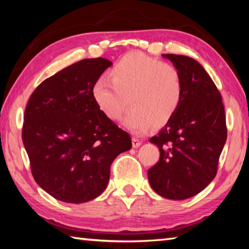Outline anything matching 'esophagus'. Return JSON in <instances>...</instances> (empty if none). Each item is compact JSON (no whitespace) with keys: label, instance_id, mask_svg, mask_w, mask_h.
<instances>
[{"label":"esophagus","instance_id":"obj_1","mask_svg":"<svg viewBox=\"0 0 249 249\" xmlns=\"http://www.w3.org/2000/svg\"><path fill=\"white\" fill-rule=\"evenodd\" d=\"M132 144H133V147L134 148H137V147H140L142 145V142L138 140V138H133L132 140Z\"/></svg>","mask_w":249,"mask_h":249}]
</instances>
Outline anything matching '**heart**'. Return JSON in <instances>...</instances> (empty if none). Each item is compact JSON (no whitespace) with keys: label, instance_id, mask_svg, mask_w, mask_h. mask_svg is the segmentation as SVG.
Listing matches in <instances>:
<instances>
[{"label":"heart","instance_id":"1","mask_svg":"<svg viewBox=\"0 0 249 249\" xmlns=\"http://www.w3.org/2000/svg\"><path fill=\"white\" fill-rule=\"evenodd\" d=\"M108 78L94 82L92 99L107 120L117 122L123 116L128 98L130 109L124 124L134 134H144L153 125H166L182 101L180 71L142 53L122 57L108 71Z\"/></svg>","mask_w":249,"mask_h":249}]
</instances>
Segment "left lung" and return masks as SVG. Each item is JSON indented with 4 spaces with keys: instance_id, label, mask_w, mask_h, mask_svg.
Listing matches in <instances>:
<instances>
[{
    "instance_id": "left-lung-1",
    "label": "left lung",
    "mask_w": 249,
    "mask_h": 249,
    "mask_svg": "<svg viewBox=\"0 0 249 249\" xmlns=\"http://www.w3.org/2000/svg\"><path fill=\"white\" fill-rule=\"evenodd\" d=\"M180 71L183 96L174 117L150 142L159 148V161L148 170L153 190L166 199L197 195L214 179L227 137L221 93L195 59L167 53Z\"/></svg>"
}]
</instances>
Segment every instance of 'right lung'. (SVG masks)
<instances>
[{"mask_svg":"<svg viewBox=\"0 0 249 249\" xmlns=\"http://www.w3.org/2000/svg\"><path fill=\"white\" fill-rule=\"evenodd\" d=\"M112 62L83 59L41 82L28 100L22 130L34 179L59 201L83 203L108 183L109 167L132 148L128 133L107 120L92 87Z\"/></svg>","mask_w":249,"mask_h":249,"instance_id":"right-lung-1","label":"right lung"}]
</instances>
